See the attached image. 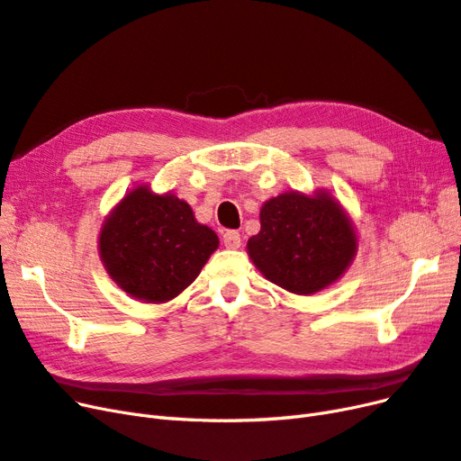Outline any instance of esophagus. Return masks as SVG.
<instances>
[{"instance_id":"34e87169","label":"esophagus","mask_w":461,"mask_h":461,"mask_svg":"<svg viewBox=\"0 0 461 461\" xmlns=\"http://www.w3.org/2000/svg\"><path fill=\"white\" fill-rule=\"evenodd\" d=\"M222 244H225V248H229V249H239L240 244H242L240 232L227 230L225 234H222Z\"/></svg>"}]
</instances>
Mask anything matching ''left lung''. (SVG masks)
I'll use <instances>...</instances> for the list:
<instances>
[{
    "instance_id": "8db88e82",
    "label": "left lung",
    "mask_w": 461,
    "mask_h": 461,
    "mask_svg": "<svg viewBox=\"0 0 461 461\" xmlns=\"http://www.w3.org/2000/svg\"><path fill=\"white\" fill-rule=\"evenodd\" d=\"M259 221L248 254L271 283L294 294L332 285L356 254L352 222L325 192L281 194L261 207Z\"/></svg>"
}]
</instances>
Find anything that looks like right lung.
<instances>
[{"label": "right lung", "instance_id": "1", "mask_svg": "<svg viewBox=\"0 0 461 461\" xmlns=\"http://www.w3.org/2000/svg\"><path fill=\"white\" fill-rule=\"evenodd\" d=\"M219 246L217 234L194 219L173 194L140 186L115 207L100 234V254L111 278L127 294L159 303L194 283Z\"/></svg>", "mask_w": 461, "mask_h": 461}]
</instances>
